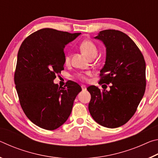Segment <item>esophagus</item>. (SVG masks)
Segmentation results:
<instances>
[{
    "label": "esophagus",
    "mask_w": 158,
    "mask_h": 158,
    "mask_svg": "<svg viewBox=\"0 0 158 158\" xmlns=\"http://www.w3.org/2000/svg\"><path fill=\"white\" fill-rule=\"evenodd\" d=\"M81 89H82L83 91H85V90H86V86H85V85H81Z\"/></svg>",
    "instance_id": "34e87169"
}]
</instances>
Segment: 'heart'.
I'll use <instances>...</instances> for the list:
<instances>
[{
	"label": "heart",
	"mask_w": 158,
	"mask_h": 158,
	"mask_svg": "<svg viewBox=\"0 0 158 158\" xmlns=\"http://www.w3.org/2000/svg\"><path fill=\"white\" fill-rule=\"evenodd\" d=\"M80 49L84 55L90 58L91 57L96 56L98 54V48L96 45L90 40H84L80 44ZM70 61V57L69 54H66L65 57V63H69ZM90 74L89 73H79L77 74V78L79 79L82 81H85L87 79V75Z\"/></svg>",
	"instance_id": "obj_1"
}]
</instances>
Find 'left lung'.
I'll return each mask as SVG.
<instances>
[{"label": "left lung", "mask_w": 158, "mask_h": 158, "mask_svg": "<svg viewBox=\"0 0 158 158\" xmlns=\"http://www.w3.org/2000/svg\"><path fill=\"white\" fill-rule=\"evenodd\" d=\"M95 39L106 48L105 64L99 84H111L109 90L90 85L89 109L98 124L109 128L124 125L132 117L146 90V63L142 53L127 35L105 30Z\"/></svg>", "instance_id": "1"}]
</instances>
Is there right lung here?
<instances>
[{"label": "right lung", "mask_w": 158, "mask_h": 158, "mask_svg": "<svg viewBox=\"0 0 158 158\" xmlns=\"http://www.w3.org/2000/svg\"><path fill=\"white\" fill-rule=\"evenodd\" d=\"M80 34L40 29L26 37L19 49L15 84L20 105L28 119L43 129L61 126L81 91L76 82L69 81L65 87L53 83L56 74L64 69V48Z\"/></svg>", "instance_id": "obj_1"}]
</instances>
